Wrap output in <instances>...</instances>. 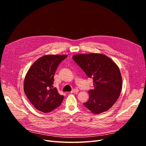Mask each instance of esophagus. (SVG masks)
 Wrapping results in <instances>:
<instances>
[{
  "label": "esophagus",
  "instance_id": "1",
  "mask_svg": "<svg viewBox=\"0 0 146 146\" xmlns=\"http://www.w3.org/2000/svg\"><path fill=\"white\" fill-rule=\"evenodd\" d=\"M78 91L79 90L77 89H73L71 91H70V93H77Z\"/></svg>",
  "mask_w": 146,
  "mask_h": 146
}]
</instances>
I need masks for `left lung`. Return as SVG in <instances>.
Returning a JSON list of instances; mask_svg holds the SVG:
<instances>
[{
  "label": "left lung",
  "mask_w": 146,
  "mask_h": 146,
  "mask_svg": "<svg viewBox=\"0 0 146 146\" xmlns=\"http://www.w3.org/2000/svg\"><path fill=\"white\" fill-rule=\"evenodd\" d=\"M72 58L94 82V88L89 91V100L83 105L94 114L107 111L115 104L122 89L118 66L103 54H78Z\"/></svg>",
  "instance_id": "8db88e82"
}]
</instances>
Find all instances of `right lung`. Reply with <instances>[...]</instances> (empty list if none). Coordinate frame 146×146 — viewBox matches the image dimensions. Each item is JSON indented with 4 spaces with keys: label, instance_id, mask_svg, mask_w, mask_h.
Here are the masks:
<instances>
[{
    "label": "right lung",
    "instance_id": "obj_1",
    "mask_svg": "<svg viewBox=\"0 0 146 146\" xmlns=\"http://www.w3.org/2000/svg\"><path fill=\"white\" fill-rule=\"evenodd\" d=\"M66 55H48L38 59L26 74L24 92L35 108L48 113L61 105L64 96L54 88V75Z\"/></svg>",
    "mask_w": 146,
    "mask_h": 146
}]
</instances>
